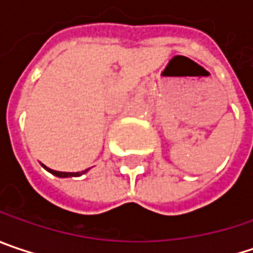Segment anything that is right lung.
<instances>
[{
	"label": "right lung",
	"instance_id": "obj_1",
	"mask_svg": "<svg viewBox=\"0 0 253 253\" xmlns=\"http://www.w3.org/2000/svg\"><path fill=\"white\" fill-rule=\"evenodd\" d=\"M43 166V169H45L48 172H51L53 175H56V177H60V178H66V177H78V175H82V174H84V172L89 171V169H86V170H83V171H78V172H64V171H56V170H51V169H47L44 164H42Z\"/></svg>",
	"mask_w": 253,
	"mask_h": 253
}]
</instances>
